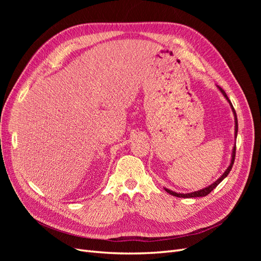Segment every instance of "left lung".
<instances>
[{"mask_svg": "<svg viewBox=\"0 0 261 261\" xmlns=\"http://www.w3.org/2000/svg\"><path fill=\"white\" fill-rule=\"evenodd\" d=\"M219 89L221 90V92L223 93V96L226 98V100L230 102V105H231V108H232V110H233V113H234V115H235V138H236V136H238V130H239V124H238V116H236V112H235V110H234V108H233V106H232V103H231V101H230V99L227 98V96H226V93H225V91L221 88V87H219ZM236 144V143H235ZM235 152H236V145L234 146V148H233V153H232V160H231V164L228 165V168L226 169V171L223 173V175H221V177H219L218 178V180H216L215 183L213 184H211L210 186H208V187H206V188H203V189H200V191H197V192H194V193H191V194H178V193H175V192H172V191H170V189H167L165 188V191H167L170 195H173V196H175V197H179V198H195V197H204V196H207L208 194H210L213 189H215L221 181H222L227 175H228V173H230V171L232 170V167H233V164H234V160H235Z\"/></svg>", "mask_w": 261, "mask_h": 261, "instance_id": "left-lung-1", "label": "left lung"}]
</instances>
